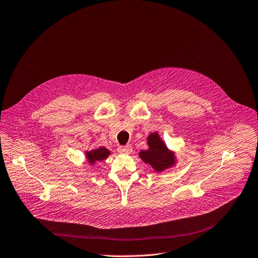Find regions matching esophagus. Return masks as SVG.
I'll use <instances>...</instances> for the list:
<instances>
[{
  "label": "esophagus",
  "mask_w": 258,
  "mask_h": 258,
  "mask_svg": "<svg viewBox=\"0 0 258 258\" xmlns=\"http://www.w3.org/2000/svg\"><path fill=\"white\" fill-rule=\"evenodd\" d=\"M117 151L121 154H131L133 150L131 146H122V147H118Z\"/></svg>",
  "instance_id": "obj_1"
}]
</instances>
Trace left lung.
I'll use <instances>...</instances> for the list:
<instances>
[{
  "instance_id": "8db88e82",
  "label": "left lung",
  "mask_w": 258,
  "mask_h": 258,
  "mask_svg": "<svg viewBox=\"0 0 258 258\" xmlns=\"http://www.w3.org/2000/svg\"><path fill=\"white\" fill-rule=\"evenodd\" d=\"M148 150H142L138 153L141 159L149 164L155 172H163L176 164L175 152L167 148L164 141L158 132L150 133L147 137Z\"/></svg>"
}]
</instances>
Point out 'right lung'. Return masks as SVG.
<instances>
[{"label": "right lung", "mask_w": 258, "mask_h": 258, "mask_svg": "<svg viewBox=\"0 0 258 258\" xmlns=\"http://www.w3.org/2000/svg\"><path fill=\"white\" fill-rule=\"evenodd\" d=\"M86 159L90 165H94L97 162H100L102 160H105L110 155V151L106 148L100 147L91 151H86Z\"/></svg>", "instance_id": "1"}]
</instances>
